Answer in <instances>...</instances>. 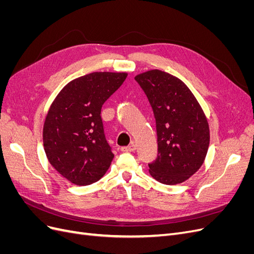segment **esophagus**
<instances>
[{"mask_svg": "<svg viewBox=\"0 0 254 254\" xmlns=\"http://www.w3.org/2000/svg\"><path fill=\"white\" fill-rule=\"evenodd\" d=\"M136 149V146L134 143H131L128 146H125V147H122L121 150L124 151V152H131V151H134Z\"/></svg>", "mask_w": 254, "mask_h": 254, "instance_id": "esophagus-1", "label": "esophagus"}]
</instances>
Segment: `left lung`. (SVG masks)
I'll use <instances>...</instances> for the list:
<instances>
[{"mask_svg": "<svg viewBox=\"0 0 254 254\" xmlns=\"http://www.w3.org/2000/svg\"><path fill=\"white\" fill-rule=\"evenodd\" d=\"M156 119L158 157L149 163L157 181L174 186L193 176L203 164L210 129L200 105L179 78L160 70L136 75Z\"/></svg>", "mask_w": 254, "mask_h": 254, "instance_id": "obj_1", "label": "left lung"}]
</instances>
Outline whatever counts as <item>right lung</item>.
<instances>
[{
  "mask_svg": "<svg viewBox=\"0 0 254 254\" xmlns=\"http://www.w3.org/2000/svg\"><path fill=\"white\" fill-rule=\"evenodd\" d=\"M127 73L94 72L68 82L45 118L43 145L52 166L76 186H89L108 171L113 152L101 111Z\"/></svg>",
  "mask_w": 254,
  "mask_h": 254,
  "instance_id": "1",
  "label": "right lung"
}]
</instances>
